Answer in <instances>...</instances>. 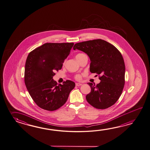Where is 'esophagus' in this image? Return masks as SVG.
<instances>
[{
	"mask_svg": "<svg viewBox=\"0 0 150 150\" xmlns=\"http://www.w3.org/2000/svg\"><path fill=\"white\" fill-rule=\"evenodd\" d=\"M76 86H82V84H81V83H76Z\"/></svg>",
	"mask_w": 150,
	"mask_h": 150,
	"instance_id": "obj_1",
	"label": "esophagus"
}]
</instances>
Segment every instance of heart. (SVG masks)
<instances>
[{
    "instance_id": "b5f03b06",
    "label": "heart",
    "mask_w": 150,
    "mask_h": 150,
    "mask_svg": "<svg viewBox=\"0 0 150 150\" xmlns=\"http://www.w3.org/2000/svg\"><path fill=\"white\" fill-rule=\"evenodd\" d=\"M83 54L82 53H79V54H77L76 56V58H78V57H79L80 56H81V55H82ZM75 79L77 80H80L81 79V75H80V74H77L75 76Z\"/></svg>"
}]
</instances>
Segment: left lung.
<instances>
[{
  "mask_svg": "<svg viewBox=\"0 0 150 150\" xmlns=\"http://www.w3.org/2000/svg\"><path fill=\"white\" fill-rule=\"evenodd\" d=\"M73 49L86 53L91 60L90 71L99 75L100 82L88 83L91 92L86 99L93 107L106 109L117 101L125 83V64L122 55L110 43L101 39L77 43Z\"/></svg>",
  "mask_w": 150,
  "mask_h": 150,
  "instance_id": "obj_1",
  "label": "left lung"
}]
</instances>
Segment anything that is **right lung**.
<instances>
[{
  "mask_svg": "<svg viewBox=\"0 0 150 150\" xmlns=\"http://www.w3.org/2000/svg\"><path fill=\"white\" fill-rule=\"evenodd\" d=\"M73 43H46L28 54L25 69V85L38 106L53 111L67 100L75 83L67 80L57 84L53 80L55 71L61 69Z\"/></svg>",
  "mask_w": 150,
  "mask_h": 150,
  "instance_id": "1",
  "label": "right lung"
}]
</instances>
